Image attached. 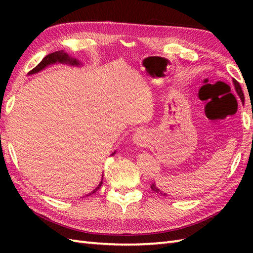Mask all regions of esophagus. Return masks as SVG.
Listing matches in <instances>:
<instances>
[{
  "mask_svg": "<svg viewBox=\"0 0 253 253\" xmlns=\"http://www.w3.org/2000/svg\"><path fill=\"white\" fill-rule=\"evenodd\" d=\"M132 140H133V142H135V143L137 144V146H139V147H144V146H146V144L148 143V141H149L146 133H144V132L141 131V130L133 133Z\"/></svg>",
  "mask_w": 253,
  "mask_h": 253,
  "instance_id": "obj_1",
  "label": "esophagus"
}]
</instances>
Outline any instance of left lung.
Wrapping results in <instances>:
<instances>
[{
  "mask_svg": "<svg viewBox=\"0 0 253 253\" xmlns=\"http://www.w3.org/2000/svg\"><path fill=\"white\" fill-rule=\"evenodd\" d=\"M234 84H235V89H236V91H237V93H238V95H239V98L241 99V101H245V96H244V92H243V90H241V87H240V84H239V83L237 82V80H235L234 79ZM151 189L154 191V192H158V193H162V191H161L159 188L155 186L154 184H152L151 185ZM162 195H165L166 196V193H162Z\"/></svg>",
  "mask_w": 253,
  "mask_h": 253,
  "instance_id": "obj_1",
  "label": "left lung"
}]
</instances>
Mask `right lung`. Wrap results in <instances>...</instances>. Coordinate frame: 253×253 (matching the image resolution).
Here are the masks:
<instances>
[{
  "label": "right lung",
  "instance_id": "right-lung-1",
  "mask_svg": "<svg viewBox=\"0 0 253 253\" xmlns=\"http://www.w3.org/2000/svg\"><path fill=\"white\" fill-rule=\"evenodd\" d=\"M56 62H60V63H68V64H71V65H78V61L76 60V58H72V57H69L68 56V54L67 53H65L64 51H56V52H53V53H51V54H49V55H46L43 60H42L39 64H38V65L34 68V69H31V71L29 72V74H35V73H38V72H40V71H42V69H43L44 67H46L47 65H51V64H54V63H56ZM102 184H103V181L101 180V182H100V185L95 188V189L91 192V193H94L96 190L99 189V188L102 186ZM91 193H89L88 196H90Z\"/></svg>",
  "mask_w": 253,
  "mask_h": 253
}]
</instances>
